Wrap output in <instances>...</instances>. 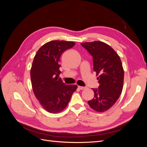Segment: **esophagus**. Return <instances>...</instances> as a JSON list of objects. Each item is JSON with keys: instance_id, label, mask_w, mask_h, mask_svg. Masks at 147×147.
Wrapping results in <instances>:
<instances>
[{"instance_id": "esophagus-1", "label": "esophagus", "mask_w": 147, "mask_h": 147, "mask_svg": "<svg viewBox=\"0 0 147 147\" xmlns=\"http://www.w3.org/2000/svg\"><path fill=\"white\" fill-rule=\"evenodd\" d=\"M78 88L80 90H85V88H86V87H84V86H78Z\"/></svg>"}]
</instances>
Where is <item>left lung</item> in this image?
Listing matches in <instances>:
<instances>
[{
    "label": "left lung",
    "instance_id": "left-lung-1",
    "mask_svg": "<svg viewBox=\"0 0 147 147\" xmlns=\"http://www.w3.org/2000/svg\"><path fill=\"white\" fill-rule=\"evenodd\" d=\"M93 57V70L100 85L92 88L94 97L88 101L90 107L96 112L107 111L119 98L123 88L124 69L119 56L106 43L94 41L81 43Z\"/></svg>",
    "mask_w": 147,
    "mask_h": 147
}]
</instances>
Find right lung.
<instances>
[{
	"mask_svg": "<svg viewBox=\"0 0 147 147\" xmlns=\"http://www.w3.org/2000/svg\"><path fill=\"white\" fill-rule=\"evenodd\" d=\"M74 45L73 42L53 40L42 46L34 57L30 71L33 91L50 113L63 111L77 89V85H65L59 78L61 55Z\"/></svg>",
	"mask_w": 147,
	"mask_h": 147,
	"instance_id": "obj_1",
	"label": "right lung"
}]
</instances>
